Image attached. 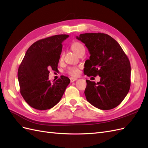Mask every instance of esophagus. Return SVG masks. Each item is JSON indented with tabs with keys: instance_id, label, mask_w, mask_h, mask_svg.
Masks as SVG:
<instances>
[{
	"instance_id": "esophagus-1",
	"label": "esophagus",
	"mask_w": 148,
	"mask_h": 148,
	"mask_svg": "<svg viewBox=\"0 0 148 148\" xmlns=\"http://www.w3.org/2000/svg\"><path fill=\"white\" fill-rule=\"evenodd\" d=\"M77 78H70V82L73 83V82H74L77 80Z\"/></svg>"
}]
</instances>
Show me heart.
<instances>
[{
  "label": "heart",
  "mask_w": 148,
  "mask_h": 148,
  "mask_svg": "<svg viewBox=\"0 0 148 148\" xmlns=\"http://www.w3.org/2000/svg\"><path fill=\"white\" fill-rule=\"evenodd\" d=\"M71 49L72 50L73 52H75L77 55H79L85 51V48L82 43L78 42H73L72 44L71 45ZM63 59V54H61L60 56V61H62ZM79 72V67L78 66H71L67 70V73L71 76H77L78 75Z\"/></svg>",
  "instance_id": "obj_1"
}]
</instances>
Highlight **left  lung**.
<instances>
[{
	"mask_svg": "<svg viewBox=\"0 0 148 148\" xmlns=\"http://www.w3.org/2000/svg\"><path fill=\"white\" fill-rule=\"evenodd\" d=\"M77 38L85 43L90 54L85 63L84 74L100 77L97 83L86 80L87 101L103 110L116 107L131 86V66L127 55L119 43L106 34H83Z\"/></svg>",
	"mask_w": 148,
	"mask_h": 148,
	"instance_id": "8db88e82",
	"label": "left lung"
}]
</instances>
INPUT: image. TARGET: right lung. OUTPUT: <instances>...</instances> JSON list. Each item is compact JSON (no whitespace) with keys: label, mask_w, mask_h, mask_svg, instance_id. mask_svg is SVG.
<instances>
[{"label":"right lung","mask_w":148,"mask_h":148,"mask_svg":"<svg viewBox=\"0 0 148 148\" xmlns=\"http://www.w3.org/2000/svg\"><path fill=\"white\" fill-rule=\"evenodd\" d=\"M69 35H56L39 40L26 51L18 70L20 92L31 107L38 110L53 108L60 100L70 79L62 75L54 83L49 70H57L62 42Z\"/></svg>","instance_id":"right-lung-1"}]
</instances>
